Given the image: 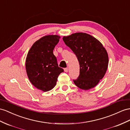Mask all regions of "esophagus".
Returning <instances> with one entry per match:
<instances>
[{
	"label": "esophagus",
	"mask_w": 130,
	"mask_h": 130,
	"mask_svg": "<svg viewBox=\"0 0 130 130\" xmlns=\"http://www.w3.org/2000/svg\"><path fill=\"white\" fill-rule=\"evenodd\" d=\"M64 71H65V72H68V68H65V69H64Z\"/></svg>",
	"instance_id": "1"
}]
</instances>
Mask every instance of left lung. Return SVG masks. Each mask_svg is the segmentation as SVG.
Segmentation results:
<instances>
[{
  "instance_id": "1",
  "label": "left lung",
  "mask_w": 130,
  "mask_h": 130,
  "mask_svg": "<svg viewBox=\"0 0 130 130\" xmlns=\"http://www.w3.org/2000/svg\"><path fill=\"white\" fill-rule=\"evenodd\" d=\"M62 39L79 62V75L73 80L74 84L84 90L94 87L107 70L109 59L105 49L97 39L85 33H73Z\"/></svg>"
}]
</instances>
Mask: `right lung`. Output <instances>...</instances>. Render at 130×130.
Returning a JSON list of instances; mask_svg holds the SVG:
<instances>
[{"label": "right lung", "mask_w": 130, "mask_h": 130, "mask_svg": "<svg viewBox=\"0 0 130 130\" xmlns=\"http://www.w3.org/2000/svg\"><path fill=\"white\" fill-rule=\"evenodd\" d=\"M60 38L57 35L45 36L37 41L28 53L26 69L31 84L40 90L47 92L55 87L58 77L64 70L58 66L53 54Z\"/></svg>", "instance_id": "obj_1"}]
</instances>
